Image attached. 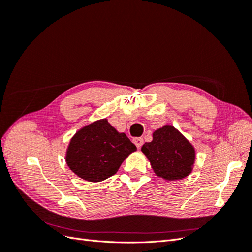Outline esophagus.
Instances as JSON below:
<instances>
[{
	"label": "esophagus",
	"mask_w": 252,
	"mask_h": 252,
	"mask_svg": "<svg viewBox=\"0 0 252 252\" xmlns=\"http://www.w3.org/2000/svg\"><path fill=\"white\" fill-rule=\"evenodd\" d=\"M133 143L135 144V146L140 149L144 143V140L142 138H136V139H133Z\"/></svg>",
	"instance_id": "1"
}]
</instances>
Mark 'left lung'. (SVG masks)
I'll return each mask as SVG.
<instances>
[{
    "label": "left lung",
    "instance_id": "left-lung-1",
    "mask_svg": "<svg viewBox=\"0 0 252 252\" xmlns=\"http://www.w3.org/2000/svg\"><path fill=\"white\" fill-rule=\"evenodd\" d=\"M154 140L145 143L142 151L148 158L158 177L165 180H180L191 172L194 148L172 126H164L154 132Z\"/></svg>",
    "mask_w": 252,
    "mask_h": 252
}]
</instances>
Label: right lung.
Returning a JSON list of instances; mask_svg holds the SVG:
<instances>
[{
  "instance_id": "add662e5",
  "label": "right lung",
  "mask_w": 252,
  "mask_h": 252,
  "mask_svg": "<svg viewBox=\"0 0 252 252\" xmlns=\"http://www.w3.org/2000/svg\"><path fill=\"white\" fill-rule=\"evenodd\" d=\"M136 147L125 133H119L107 120L81 129L71 139L66 162L80 178L101 182L116 173Z\"/></svg>"
}]
</instances>
